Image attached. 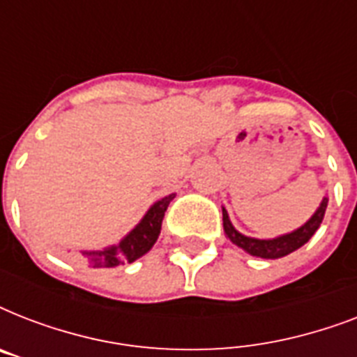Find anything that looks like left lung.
<instances>
[{"label": "left lung", "instance_id": "obj_1", "mask_svg": "<svg viewBox=\"0 0 357 357\" xmlns=\"http://www.w3.org/2000/svg\"><path fill=\"white\" fill-rule=\"evenodd\" d=\"M326 207L328 198L324 196L321 202V206L317 207V211L311 215V218L307 222H304L300 228L293 229V231H289V234L280 235V237L274 238H255L248 237V235H243L241 231L235 229V226L231 224V220H229L228 211L222 207L224 234H226V237H228L235 246L243 248L246 254L261 257V259H278V257H285V255H289L291 252H294V250H298L300 246H304V244L315 235V231L322 224Z\"/></svg>", "mask_w": 357, "mask_h": 357}]
</instances>
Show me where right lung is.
<instances>
[{
    "label": "right lung",
    "instance_id": "right-lung-1",
    "mask_svg": "<svg viewBox=\"0 0 357 357\" xmlns=\"http://www.w3.org/2000/svg\"><path fill=\"white\" fill-rule=\"evenodd\" d=\"M176 195H168L157 200L140 218V222L129 231L119 244L105 246L102 250H81L79 257L94 268H113L123 263H133L144 254H148L161 234V224L168 204Z\"/></svg>",
    "mask_w": 357,
    "mask_h": 357
}]
</instances>
